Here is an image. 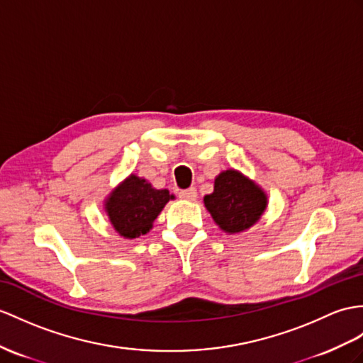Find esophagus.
Instances as JSON below:
<instances>
[{"instance_id": "34e87169", "label": "esophagus", "mask_w": 363, "mask_h": 363, "mask_svg": "<svg viewBox=\"0 0 363 363\" xmlns=\"http://www.w3.org/2000/svg\"><path fill=\"white\" fill-rule=\"evenodd\" d=\"M179 197L183 199V200H189V201H194L197 199V191L196 188H189L186 191H180L179 192Z\"/></svg>"}]
</instances>
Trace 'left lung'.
<instances>
[{"label": "left lung", "instance_id": "obj_1", "mask_svg": "<svg viewBox=\"0 0 363 363\" xmlns=\"http://www.w3.org/2000/svg\"><path fill=\"white\" fill-rule=\"evenodd\" d=\"M205 206L223 231L234 234L257 222L267 208V196L240 172L229 169L216 179L214 192L205 196Z\"/></svg>", "mask_w": 363, "mask_h": 363}]
</instances>
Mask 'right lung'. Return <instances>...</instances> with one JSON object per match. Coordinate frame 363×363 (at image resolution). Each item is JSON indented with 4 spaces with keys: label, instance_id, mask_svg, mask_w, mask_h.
I'll return each mask as SVG.
<instances>
[{
    "label": "right lung",
    "instance_id": "right-lung-1",
    "mask_svg": "<svg viewBox=\"0 0 363 363\" xmlns=\"http://www.w3.org/2000/svg\"><path fill=\"white\" fill-rule=\"evenodd\" d=\"M174 196L167 189H155L145 179L130 175L106 201L112 226L120 235L137 238L152 228L154 220Z\"/></svg>",
    "mask_w": 363,
    "mask_h": 363
}]
</instances>
